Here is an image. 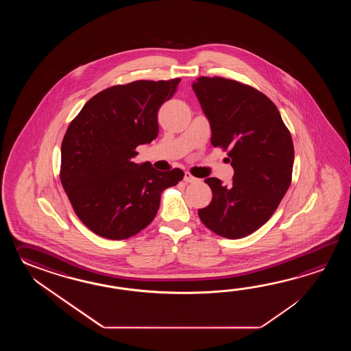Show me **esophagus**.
Masks as SVG:
<instances>
[{
  "label": "esophagus",
  "mask_w": 351,
  "mask_h": 351,
  "mask_svg": "<svg viewBox=\"0 0 351 351\" xmlns=\"http://www.w3.org/2000/svg\"><path fill=\"white\" fill-rule=\"evenodd\" d=\"M184 180L186 182H188V183H194V182H197L198 180V178H195L194 176H192L191 173L186 172L184 173Z\"/></svg>",
  "instance_id": "esophagus-1"
}]
</instances>
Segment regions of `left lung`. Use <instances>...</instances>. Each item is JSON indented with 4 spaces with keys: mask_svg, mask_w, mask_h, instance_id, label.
<instances>
[{
    "mask_svg": "<svg viewBox=\"0 0 351 351\" xmlns=\"http://www.w3.org/2000/svg\"><path fill=\"white\" fill-rule=\"evenodd\" d=\"M208 118L213 147L228 150L231 184L204 179L212 201L198 209L203 224L226 239L246 237L275 213L291 184L293 143L280 112L261 91L219 76L192 85Z\"/></svg>",
    "mask_w": 351,
    "mask_h": 351,
    "instance_id": "obj_1",
    "label": "left lung"
}]
</instances>
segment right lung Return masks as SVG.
I'll list each match as a JSON object with an SVG mask.
<instances>
[{"label":"right lung","mask_w":351,"mask_h":351,"mask_svg":"<svg viewBox=\"0 0 351 351\" xmlns=\"http://www.w3.org/2000/svg\"><path fill=\"white\" fill-rule=\"evenodd\" d=\"M180 79L136 80L97 93L70 123L61 144L60 180L90 231L125 239L157 215L160 194L184 173L136 165V147L158 135V112Z\"/></svg>","instance_id":"add662e5"}]
</instances>
